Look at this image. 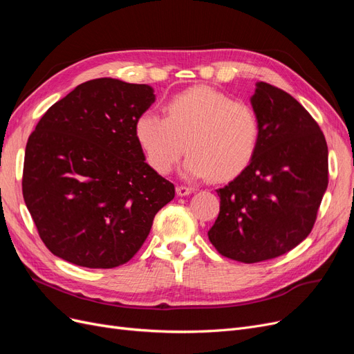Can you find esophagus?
<instances>
[{
    "label": "esophagus",
    "instance_id": "1",
    "mask_svg": "<svg viewBox=\"0 0 354 354\" xmlns=\"http://www.w3.org/2000/svg\"><path fill=\"white\" fill-rule=\"evenodd\" d=\"M191 192H192V188H189V187H184V185H178V187H176V194H178L179 197L189 196Z\"/></svg>",
    "mask_w": 354,
    "mask_h": 354
}]
</instances>
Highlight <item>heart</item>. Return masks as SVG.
Wrapping results in <instances>:
<instances>
[{
    "label": "heart",
    "instance_id": "1",
    "mask_svg": "<svg viewBox=\"0 0 354 354\" xmlns=\"http://www.w3.org/2000/svg\"><path fill=\"white\" fill-rule=\"evenodd\" d=\"M163 111L165 118L145 110L133 123L136 144L156 174L172 172L184 150L189 153L184 172L191 178L231 179L252 163L260 120L248 102L197 85L174 95Z\"/></svg>",
    "mask_w": 354,
    "mask_h": 354
}]
</instances>
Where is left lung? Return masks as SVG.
I'll list each match as a JSON object with an SVG mask.
<instances>
[{"label":"left lung","mask_w":354,"mask_h":354,"mask_svg":"<svg viewBox=\"0 0 354 354\" xmlns=\"http://www.w3.org/2000/svg\"><path fill=\"white\" fill-rule=\"evenodd\" d=\"M257 151L218 189L221 210L207 232L218 252L243 263L288 253L310 234L328 187V147L316 120L285 91L257 82Z\"/></svg>","instance_id":"left-lung-1"}]
</instances>
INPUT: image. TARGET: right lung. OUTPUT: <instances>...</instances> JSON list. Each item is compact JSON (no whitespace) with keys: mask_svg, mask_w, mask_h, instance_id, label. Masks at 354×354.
I'll return each instance as SVG.
<instances>
[{"mask_svg":"<svg viewBox=\"0 0 354 354\" xmlns=\"http://www.w3.org/2000/svg\"><path fill=\"white\" fill-rule=\"evenodd\" d=\"M151 86L100 77L53 104L29 136L21 189L50 252L73 265L111 269L129 261L175 187L144 160L135 119Z\"/></svg>","mask_w":354,"mask_h":354,"instance_id":"1","label":"right lung"}]
</instances>
